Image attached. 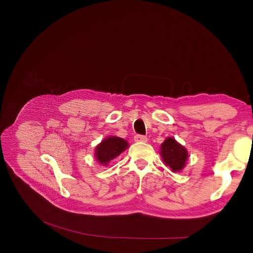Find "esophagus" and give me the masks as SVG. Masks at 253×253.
<instances>
[{
    "mask_svg": "<svg viewBox=\"0 0 253 253\" xmlns=\"http://www.w3.org/2000/svg\"><path fill=\"white\" fill-rule=\"evenodd\" d=\"M134 140L136 142H147L148 141V137L144 136V135H141V134H137L134 136Z\"/></svg>",
    "mask_w": 253,
    "mask_h": 253,
    "instance_id": "34e87169",
    "label": "esophagus"
}]
</instances>
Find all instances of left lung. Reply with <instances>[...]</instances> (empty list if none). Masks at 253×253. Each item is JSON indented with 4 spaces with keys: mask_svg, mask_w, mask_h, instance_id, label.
Masks as SVG:
<instances>
[{
    "mask_svg": "<svg viewBox=\"0 0 253 253\" xmlns=\"http://www.w3.org/2000/svg\"><path fill=\"white\" fill-rule=\"evenodd\" d=\"M161 156L164 163L175 172L184 167L188 159V152L174 138L168 137L161 144Z\"/></svg>",
    "mask_w": 253,
    "mask_h": 253,
    "instance_id": "1",
    "label": "left lung"
}]
</instances>
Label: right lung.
<instances>
[{"label":"right lung","mask_w":253,"mask_h":253,"mask_svg":"<svg viewBox=\"0 0 253 253\" xmlns=\"http://www.w3.org/2000/svg\"><path fill=\"white\" fill-rule=\"evenodd\" d=\"M129 144L123 138L117 136L108 137L101 141L95 149V157L101 165H106L113 159L124 152Z\"/></svg>","instance_id":"obj_1"}]
</instances>
